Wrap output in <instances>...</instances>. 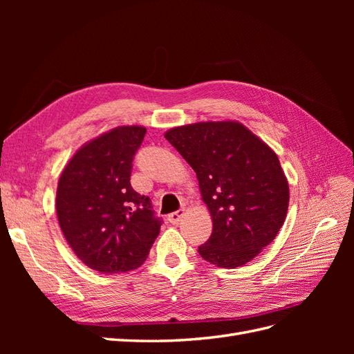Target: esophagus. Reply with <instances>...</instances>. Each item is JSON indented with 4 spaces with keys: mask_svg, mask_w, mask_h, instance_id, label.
Returning <instances> with one entry per match:
<instances>
[{
    "mask_svg": "<svg viewBox=\"0 0 354 354\" xmlns=\"http://www.w3.org/2000/svg\"><path fill=\"white\" fill-rule=\"evenodd\" d=\"M183 216H185V208H180V209H177V211L169 214V216H168V221H169L171 224H177Z\"/></svg>",
    "mask_w": 354,
    "mask_h": 354,
    "instance_id": "esophagus-1",
    "label": "esophagus"
}]
</instances>
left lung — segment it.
<instances>
[{
  "instance_id": "obj_1",
  "label": "left lung",
  "mask_w": 354,
  "mask_h": 354,
  "mask_svg": "<svg viewBox=\"0 0 354 354\" xmlns=\"http://www.w3.org/2000/svg\"><path fill=\"white\" fill-rule=\"evenodd\" d=\"M165 138L198 176L212 233L198 252L218 267L251 261L286 217L289 187L277 155L239 122L177 127Z\"/></svg>"
}]
</instances>
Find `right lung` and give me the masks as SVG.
Returning a JSON list of instances; mask_svg holds the SVG:
<instances>
[{"label":"right lung","mask_w":354,"mask_h":354,"mask_svg":"<svg viewBox=\"0 0 354 354\" xmlns=\"http://www.w3.org/2000/svg\"><path fill=\"white\" fill-rule=\"evenodd\" d=\"M146 134L143 127H118L84 145L63 169L56 209L75 255L90 269L121 273L140 266L162 218L130 178Z\"/></svg>","instance_id":"obj_1"}]
</instances>
